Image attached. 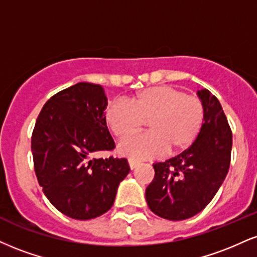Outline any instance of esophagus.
Returning <instances> with one entry per match:
<instances>
[{
    "instance_id": "esophagus-1",
    "label": "esophagus",
    "mask_w": 257,
    "mask_h": 257,
    "mask_svg": "<svg viewBox=\"0 0 257 257\" xmlns=\"http://www.w3.org/2000/svg\"><path fill=\"white\" fill-rule=\"evenodd\" d=\"M128 163H129V168H131L132 170L137 169L139 166V164H140L139 162H137V160H133V159H129Z\"/></svg>"
}]
</instances>
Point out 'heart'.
Returning <instances> with one entry per match:
<instances>
[{
	"label": "heart",
	"instance_id": "b5f03b06",
	"mask_svg": "<svg viewBox=\"0 0 257 257\" xmlns=\"http://www.w3.org/2000/svg\"><path fill=\"white\" fill-rule=\"evenodd\" d=\"M203 104L182 89L160 85L142 89L128 104L113 101L105 111V120L118 140H126L147 123V134L119 145L118 153L133 160L181 153L189 148L201 131Z\"/></svg>",
	"mask_w": 257,
	"mask_h": 257
}]
</instances>
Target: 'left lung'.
Masks as SVG:
<instances>
[{
  "label": "left lung",
  "mask_w": 257,
  "mask_h": 257,
  "mask_svg": "<svg viewBox=\"0 0 257 257\" xmlns=\"http://www.w3.org/2000/svg\"><path fill=\"white\" fill-rule=\"evenodd\" d=\"M205 117L196 140L181 154L153 164L147 205L168 220H184L211 202L230 168L232 133L220 103L208 89L197 91Z\"/></svg>",
  "instance_id": "left-lung-1"
}]
</instances>
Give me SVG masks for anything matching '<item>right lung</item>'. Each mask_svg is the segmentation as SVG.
Returning <instances> with one entry per match:
<instances>
[{
    "mask_svg": "<svg viewBox=\"0 0 257 257\" xmlns=\"http://www.w3.org/2000/svg\"><path fill=\"white\" fill-rule=\"evenodd\" d=\"M106 106L100 85L79 82L46 101L33 129L31 150L43 193L55 208L78 220L109 211L131 171L124 158H91L115 148Z\"/></svg>",
    "mask_w": 257,
    "mask_h": 257,
    "instance_id": "1",
    "label": "right lung"
}]
</instances>
